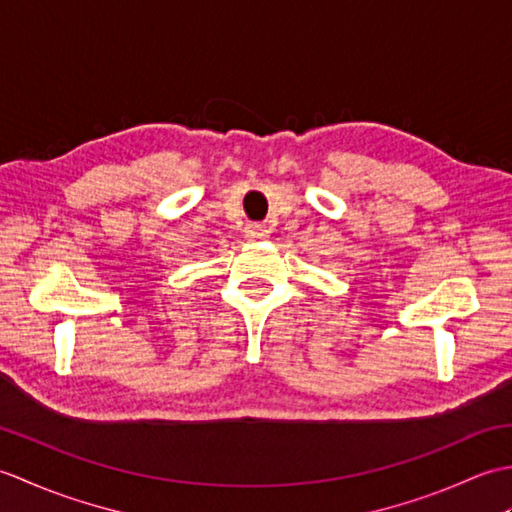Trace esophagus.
<instances>
[{
    "instance_id": "1",
    "label": "esophagus",
    "mask_w": 512,
    "mask_h": 512,
    "mask_svg": "<svg viewBox=\"0 0 512 512\" xmlns=\"http://www.w3.org/2000/svg\"><path fill=\"white\" fill-rule=\"evenodd\" d=\"M244 233L248 239H253V242H259V239H266L268 237V226L266 224H248L244 228Z\"/></svg>"
}]
</instances>
